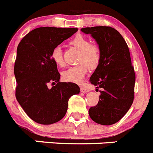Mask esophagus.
Masks as SVG:
<instances>
[{
  "mask_svg": "<svg viewBox=\"0 0 153 153\" xmlns=\"http://www.w3.org/2000/svg\"><path fill=\"white\" fill-rule=\"evenodd\" d=\"M80 91L82 92V93H87V92L90 91V89L87 88V87H85V86H81Z\"/></svg>",
  "mask_w": 153,
  "mask_h": 153,
  "instance_id": "34e87169",
  "label": "esophagus"
}]
</instances>
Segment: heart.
Instances as JSON below:
<instances>
[{"instance_id": "1", "label": "heart", "mask_w": 153, "mask_h": 153, "mask_svg": "<svg viewBox=\"0 0 153 153\" xmlns=\"http://www.w3.org/2000/svg\"><path fill=\"white\" fill-rule=\"evenodd\" d=\"M70 44L79 51L78 65L71 67L62 73L63 80L74 83H80L88 72L89 68L94 70L98 67L101 60L100 48L97 44H91L88 39L76 35L70 41ZM51 59L53 63L60 67L65 66L63 52L60 47H56L51 53Z\"/></svg>"}]
</instances>
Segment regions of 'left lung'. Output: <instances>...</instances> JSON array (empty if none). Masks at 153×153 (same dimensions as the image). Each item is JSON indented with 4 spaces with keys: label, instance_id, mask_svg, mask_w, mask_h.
<instances>
[{
    "label": "left lung",
    "instance_id": "obj_1",
    "mask_svg": "<svg viewBox=\"0 0 153 153\" xmlns=\"http://www.w3.org/2000/svg\"><path fill=\"white\" fill-rule=\"evenodd\" d=\"M91 34L101 51L100 64L90 81L100 90V96L95 106L89 109L95 123L109 126L120 121L128 112L134 100L136 75L132 66L129 47L118 31L111 27L82 28Z\"/></svg>",
    "mask_w": 153,
    "mask_h": 153
}]
</instances>
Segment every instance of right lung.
Here are the masks:
<instances>
[{"label":"right lung","mask_w":153,"mask_h":153,"mask_svg":"<svg viewBox=\"0 0 153 153\" xmlns=\"http://www.w3.org/2000/svg\"><path fill=\"white\" fill-rule=\"evenodd\" d=\"M77 28L44 27L23 37L14 63L17 100L28 117L37 123L49 125L63 118L68 100L80 91L74 83H61L51 53ZM53 86L49 87V84Z\"/></svg>","instance_id":"obj_1"}]
</instances>
